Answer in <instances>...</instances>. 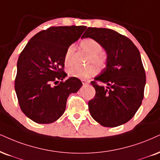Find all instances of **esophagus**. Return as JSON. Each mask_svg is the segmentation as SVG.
Segmentation results:
<instances>
[{
	"label": "esophagus",
	"instance_id": "obj_1",
	"mask_svg": "<svg viewBox=\"0 0 160 160\" xmlns=\"http://www.w3.org/2000/svg\"><path fill=\"white\" fill-rule=\"evenodd\" d=\"M82 84H89V82H88V81H86V80H84V79H82Z\"/></svg>",
	"mask_w": 160,
	"mask_h": 160
}]
</instances>
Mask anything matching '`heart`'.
<instances>
[{"instance_id":"1","label":"heart","mask_w":160,"mask_h":160,"mask_svg":"<svg viewBox=\"0 0 160 160\" xmlns=\"http://www.w3.org/2000/svg\"><path fill=\"white\" fill-rule=\"evenodd\" d=\"M80 46L84 51L90 55V58H89L90 63H92L99 68H102L105 65L107 59L106 56L102 52V46L98 41L92 38H86L81 42ZM75 51H76L75 44H71L67 49L64 58V65L66 67H70L72 64V56ZM68 72L69 76L85 79L96 75L97 70L93 66H90L85 68L73 66L69 68Z\"/></svg>"}]
</instances>
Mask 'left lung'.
<instances>
[{"label":"left lung","instance_id":"left-lung-1","mask_svg":"<svg viewBox=\"0 0 160 160\" xmlns=\"http://www.w3.org/2000/svg\"><path fill=\"white\" fill-rule=\"evenodd\" d=\"M82 38L95 39L107 52L106 68L90 82L96 90L88 102L90 115L104 127L123 125L135 115L144 97L146 76L139 51L113 29L88 27ZM97 81L107 87L98 86Z\"/></svg>","mask_w":160,"mask_h":160}]
</instances>
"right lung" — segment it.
Wrapping results in <instances>:
<instances>
[{"instance_id":"add662e5","label":"right lung","mask_w":160,"mask_h":160,"mask_svg":"<svg viewBox=\"0 0 160 160\" xmlns=\"http://www.w3.org/2000/svg\"><path fill=\"white\" fill-rule=\"evenodd\" d=\"M87 29L85 26L51 27L35 35L20 54L15 90L21 110L39 124H50L64 113L67 99L82 86L78 78L64 82L67 49Z\"/></svg>"}]
</instances>
